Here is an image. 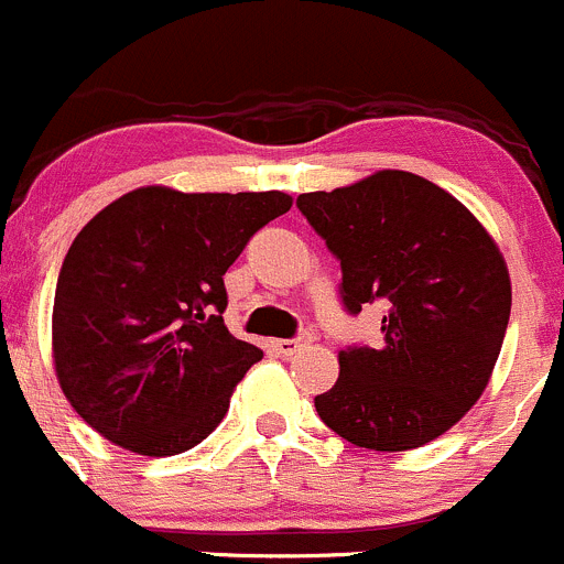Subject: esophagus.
I'll return each mask as SVG.
<instances>
[{
    "instance_id": "obj_1",
    "label": "esophagus",
    "mask_w": 564,
    "mask_h": 564,
    "mask_svg": "<svg viewBox=\"0 0 564 564\" xmlns=\"http://www.w3.org/2000/svg\"><path fill=\"white\" fill-rule=\"evenodd\" d=\"M306 343H310V339H306V337H295V339H276L274 345H276V350H280L282 356H293L295 350L304 348Z\"/></svg>"
}]
</instances>
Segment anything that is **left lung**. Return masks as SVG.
Instances as JSON below:
<instances>
[{
  "instance_id": "1",
  "label": "left lung",
  "mask_w": 564,
  "mask_h": 564,
  "mask_svg": "<svg viewBox=\"0 0 564 564\" xmlns=\"http://www.w3.org/2000/svg\"><path fill=\"white\" fill-rule=\"evenodd\" d=\"M343 265L350 315L383 301L381 348L339 350L315 409L376 453L433 442L485 392L505 343L512 288L499 247L464 203L403 170L295 199Z\"/></svg>"
}]
</instances>
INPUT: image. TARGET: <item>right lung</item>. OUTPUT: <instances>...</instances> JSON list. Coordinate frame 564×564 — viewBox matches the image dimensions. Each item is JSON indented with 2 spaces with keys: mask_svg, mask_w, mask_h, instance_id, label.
Masks as SVG:
<instances>
[{
  "mask_svg": "<svg viewBox=\"0 0 564 564\" xmlns=\"http://www.w3.org/2000/svg\"><path fill=\"white\" fill-rule=\"evenodd\" d=\"M293 197L142 186L70 243L52 312L54 372L76 414L122 449L186 453L225 420L258 345L225 326V274Z\"/></svg>",
  "mask_w": 564,
  "mask_h": 564,
  "instance_id": "right-lung-1",
  "label": "right lung"
}]
</instances>
